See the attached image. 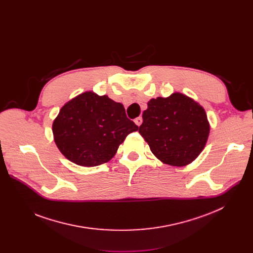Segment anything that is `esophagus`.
Returning <instances> with one entry per match:
<instances>
[{"label":"esophagus","instance_id":"1","mask_svg":"<svg viewBox=\"0 0 253 253\" xmlns=\"http://www.w3.org/2000/svg\"><path fill=\"white\" fill-rule=\"evenodd\" d=\"M134 122H135V124H136L137 126H140V125L142 124V122H143V119H142V117H138V118H136V119L134 120Z\"/></svg>","mask_w":253,"mask_h":253}]
</instances>
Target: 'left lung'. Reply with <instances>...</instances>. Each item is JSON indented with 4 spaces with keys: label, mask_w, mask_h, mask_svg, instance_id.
Wrapping results in <instances>:
<instances>
[{
    "label": "left lung",
    "mask_w": 253,
    "mask_h": 253,
    "mask_svg": "<svg viewBox=\"0 0 253 253\" xmlns=\"http://www.w3.org/2000/svg\"><path fill=\"white\" fill-rule=\"evenodd\" d=\"M147 105L139 133L154 156L177 167L193 162L204 149L210 132L204 108L179 92L150 99Z\"/></svg>",
    "instance_id": "1"
}]
</instances>
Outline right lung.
<instances>
[{"label": "right lung", "mask_w": 253, "mask_h": 253, "mask_svg": "<svg viewBox=\"0 0 253 253\" xmlns=\"http://www.w3.org/2000/svg\"><path fill=\"white\" fill-rule=\"evenodd\" d=\"M52 130L55 144L68 160L94 167L110 161L138 126L127 118L123 104L86 91L64 104Z\"/></svg>", "instance_id": "add662e5"}]
</instances>
